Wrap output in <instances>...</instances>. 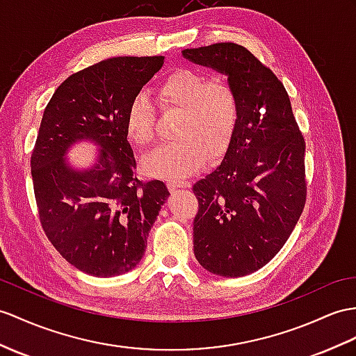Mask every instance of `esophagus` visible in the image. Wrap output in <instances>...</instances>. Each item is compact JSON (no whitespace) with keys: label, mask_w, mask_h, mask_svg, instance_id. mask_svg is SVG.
Returning <instances> with one entry per match:
<instances>
[{"label":"esophagus","mask_w":356,"mask_h":356,"mask_svg":"<svg viewBox=\"0 0 356 356\" xmlns=\"http://www.w3.org/2000/svg\"><path fill=\"white\" fill-rule=\"evenodd\" d=\"M168 187L169 190H177V188H187L190 187V184L187 183V181H168Z\"/></svg>","instance_id":"1"}]
</instances>
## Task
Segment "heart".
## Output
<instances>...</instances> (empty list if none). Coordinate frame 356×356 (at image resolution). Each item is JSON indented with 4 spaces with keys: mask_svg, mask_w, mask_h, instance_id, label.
Masks as SVG:
<instances>
[{
    "mask_svg": "<svg viewBox=\"0 0 356 356\" xmlns=\"http://www.w3.org/2000/svg\"><path fill=\"white\" fill-rule=\"evenodd\" d=\"M163 110L179 113L175 142L146 155L143 170L151 177L181 178L228 148L238 120V97L225 78H210L192 69H175L157 90ZM125 134L137 148H148L155 138V110L145 95L129 102Z\"/></svg>",
    "mask_w": 356,
    "mask_h": 356,
    "instance_id": "1",
    "label": "heart"
}]
</instances>
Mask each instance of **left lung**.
Wrapping results in <instances>:
<instances>
[{
  "instance_id": "1",
  "label": "left lung",
  "mask_w": 356,
  "mask_h": 356,
  "mask_svg": "<svg viewBox=\"0 0 356 356\" xmlns=\"http://www.w3.org/2000/svg\"><path fill=\"white\" fill-rule=\"evenodd\" d=\"M192 63L228 76L238 120L223 160L193 186L195 257L205 270L237 278L280 252L307 197L305 140L284 84L237 43L183 51Z\"/></svg>"
}]
</instances>
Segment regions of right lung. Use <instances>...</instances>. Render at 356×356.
Wrapping results in <instances>:
<instances>
[{
	"mask_svg": "<svg viewBox=\"0 0 356 356\" xmlns=\"http://www.w3.org/2000/svg\"><path fill=\"white\" fill-rule=\"evenodd\" d=\"M164 63L163 56L115 57L72 74L43 111L31 154L42 228L67 263L99 278L131 270L169 192L142 183L125 134L129 102ZM80 141L99 148L89 168L65 160Z\"/></svg>",
	"mask_w": 356,
	"mask_h": 356,
	"instance_id": "1",
	"label": "right lung"
}]
</instances>
